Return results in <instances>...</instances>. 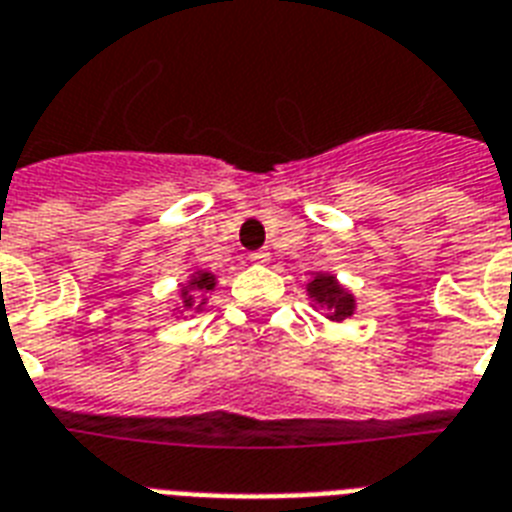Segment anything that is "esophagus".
<instances>
[{
  "mask_svg": "<svg viewBox=\"0 0 512 512\" xmlns=\"http://www.w3.org/2000/svg\"><path fill=\"white\" fill-rule=\"evenodd\" d=\"M248 259H251L253 264H267V261H269V253L264 251V248H261V251H253V253H248Z\"/></svg>",
  "mask_w": 512,
  "mask_h": 512,
  "instance_id": "1",
  "label": "esophagus"
}]
</instances>
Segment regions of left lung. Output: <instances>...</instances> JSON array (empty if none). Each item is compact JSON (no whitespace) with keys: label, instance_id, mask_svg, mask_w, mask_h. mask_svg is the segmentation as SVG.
<instances>
[{"label":"left lung","instance_id":"8db88e82","mask_svg":"<svg viewBox=\"0 0 512 512\" xmlns=\"http://www.w3.org/2000/svg\"><path fill=\"white\" fill-rule=\"evenodd\" d=\"M309 296L327 306L330 320H346V317H351V312H354V296L346 293V290L335 282V277L330 275L314 277V280L309 282Z\"/></svg>","mask_w":512,"mask_h":512}]
</instances>
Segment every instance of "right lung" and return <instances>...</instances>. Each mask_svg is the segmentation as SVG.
<instances>
[{
	"label": "right lung",
	"instance_id": "right-lung-1",
	"mask_svg": "<svg viewBox=\"0 0 512 512\" xmlns=\"http://www.w3.org/2000/svg\"><path fill=\"white\" fill-rule=\"evenodd\" d=\"M192 288H195V293H208V290H214V275H208V272H200L198 277H192V282H190ZM182 296H185V306L187 309H190L192 304H195V298L190 296V290H182Z\"/></svg>",
	"mask_w": 512,
	"mask_h": 512
}]
</instances>
